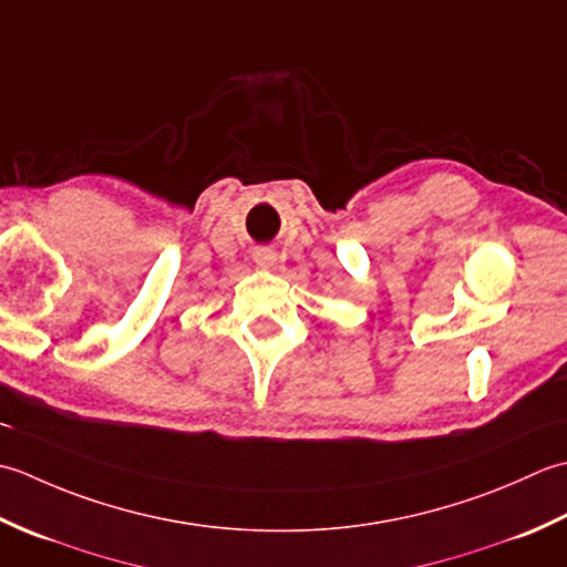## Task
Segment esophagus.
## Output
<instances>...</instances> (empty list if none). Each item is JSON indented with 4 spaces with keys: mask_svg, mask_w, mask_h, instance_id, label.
Here are the masks:
<instances>
[{
    "mask_svg": "<svg viewBox=\"0 0 567 567\" xmlns=\"http://www.w3.org/2000/svg\"><path fill=\"white\" fill-rule=\"evenodd\" d=\"M254 261L261 269H274L276 267V254L271 249H257L254 251Z\"/></svg>",
    "mask_w": 567,
    "mask_h": 567,
    "instance_id": "34e87169",
    "label": "esophagus"
}]
</instances>
